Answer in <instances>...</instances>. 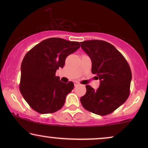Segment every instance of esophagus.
<instances>
[{
    "mask_svg": "<svg viewBox=\"0 0 148 148\" xmlns=\"http://www.w3.org/2000/svg\"><path fill=\"white\" fill-rule=\"evenodd\" d=\"M79 84V82H74V85H75V86H78Z\"/></svg>",
    "mask_w": 148,
    "mask_h": 148,
    "instance_id": "esophagus-1",
    "label": "esophagus"
}]
</instances>
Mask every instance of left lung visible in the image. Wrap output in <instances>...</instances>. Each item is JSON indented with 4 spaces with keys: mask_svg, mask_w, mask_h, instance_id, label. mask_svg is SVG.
I'll use <instances>...</instances> for the list:
<instances>
[{
    "mask_svg": "<svg viewBox=\"0 0 148 148\" xmlns=\"http://www.w3.org/2000/svg\"><path fill=\"white\" fill-rule=\"evenodd\" d=\"M92 60V73L100 80L97 90L86 86V94L80 98L83 107L94 114H110L127 100L132 74L128 62L112 44L103 40L80 42Z\"/></svg>",
    "mask_w": 148,
    "mask_h": 148,
    "instance_id": "8db88e82",
    "label": "left lung"
}]
</instances>
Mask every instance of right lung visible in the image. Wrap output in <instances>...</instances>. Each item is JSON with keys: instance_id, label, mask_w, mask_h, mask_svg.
Masks as SVG:
<instances>
[{"instance_id": "right-lung-1", "label": "right lung", "mask_w": 148, "mask_h": 148, "mask_svg": "<svg viewBox=\"0 0 148 148\" xmlns=\"http://www.w3.org/2000/svg\"><path fill=\"white\" fill-rule=\"evenodd\" d=\"M79 47L78 42L51 38L27 52L21 63L19 90L32 109L40 114H50L63 106L74 84L60 82L56 71L63 68L66 58Z\"/></svg>"}]
</instances>
